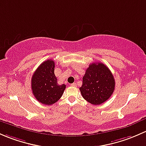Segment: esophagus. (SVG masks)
<instances>
[{
  "mask_svg": "<svg viewBox=\"0 0 146 146\" xmlns=\"http://www.w3.org/2000/svg\"><path fill=\"white\" fill-rule=\"evenodd\" d=\"M72 86H74V87H76V83H73L71 84Z\"/></svg>",
  "mask_w": 146,
  "mask_h": 146,
  "instance_id": "1",
  "label": "esophagus"
}]
</instances>
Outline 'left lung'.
Here are the masks:
<instances>
[{
  "label": "left lung",
  "instance_id": "obj_1",
  "mask_svg": "<svg viewBox=\"0 0 146 146\" xmlns=\"http://www.w3.org/2000/svg\"><path fill=\"white\" fill-rule=\"evenodd\" d=\"M115 86V79L110 70L104 64L98 62L90 64L86 69L79 89L86 101L98 106L110 98Z\"/></svg>",
  "mask_w": 146,
  "mask_h": 146
}]
</instances>
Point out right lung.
Here are the masks:
<instances>
[{
  "instance_id": "obj_1",
  "label": "right lung",
  "mask_w": 146,
  "mask_h": 146,
  "mask_svg": "<svg viewBox=\"0 0 146 146\" xmlns=\"http://www.w3.org/2000/svg\"><path fill=\"white\" fill-rule=\"evenodd\" d=\"M55 62L47 60L40 64L31 78V91L38 102L50 106L62 97L66 85L58 84L54 74Z\"/></svg>"
}]
</instances>
